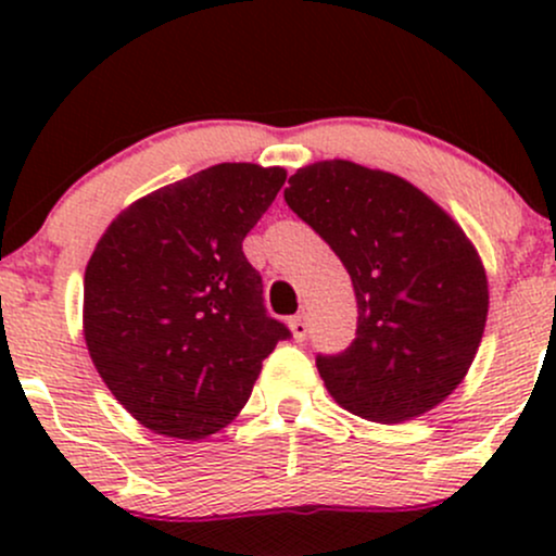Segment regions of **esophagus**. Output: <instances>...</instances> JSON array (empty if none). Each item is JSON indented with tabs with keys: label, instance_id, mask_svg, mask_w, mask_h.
Returning a JSON list of instances; mask_svg holds the SVG:
<instances>
[{
	"label": "esophagus",
	"instance_id": "34e87169",
	"mask_svg": "<svg viewBox=\"0 0 556 556\" xmlns=\"http://www.w3.org/2000/svg\"><path fill=\"white\" fill-rule=\"evenodd\" d=\"M290 331H292V337H295L298 342H303L305 340V334H308V321H305V316L303 314H298V316H292L290 321Z\"/></svg>",
	"mask_w": 556,
	"mask_h": 556
}]
</instances>
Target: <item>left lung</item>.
<instances>
[{
    "instance_id": "obj_1",
    "label": "left lung",
    "mask_w": 556,
    "mask_h": 556,
    "mask_svg": "<svg viewBox=\"0 0 556 556\" xmlns=\"http://www.w3.org/2000/svg\"><path fill=\"white\" fill-rule=\"evenodd\" d=\"M285 201L340 256L358 300L353 344L316 358L331 397L374 424L450 397L489 314L486 269L463 227L413 182L344 159L300 167Z\"/></svg>"
}]
</instances>
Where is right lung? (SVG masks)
Segmentation results:
<instances>
[{
    "label": "right lung",
    "mask_w": 556,
    "mask_h": 556,
    "mask_svg": "<svg viewBox=\"0 0 556 556\" xmlns=\"http://www.w3.org/2000/svg\"><path fill=\"white\" fill-rule=\"evenodd\" d=\"M287 180L225 162L138 198L106 227L83 279V337L140 426L198 442L245 407L261 363L290 337L264 311L242 240Z\"/></svg>",
    "instance_id": "obj_1"
}]
</instances>
